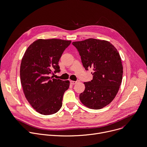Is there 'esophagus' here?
Instances as JSON below:
<instances>
[{"mask_svg":"<svg viewBox=\"0 0 147 147\" xmlns=\"http://www.w3.org/2000/svg\"><path fill=\"white\" fill-rule=\"evenodd\" d=\"M70 84L71 85H75L76 84H77V81H70Z\"/></svg>","mask_w":147,"mask_h":147,"instance_id":"esophagus-1","label":"esophagus"}]
</instances>
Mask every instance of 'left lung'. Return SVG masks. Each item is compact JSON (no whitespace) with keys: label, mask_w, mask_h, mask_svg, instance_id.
I'll use <instances>...</instances> for the list:
<instances>
[{"label":"left lung","mask_w":147,"mask_h":147,"mask_svg":"<svg viewBox=\"0 0 147 147\" xmlns=\"http://www.w3.org/2000/svg\"><path fill=\"white\" fill-rule=\"evenodd\" d=\"M86 70L92 68L93 80L84 82L81 102L92 109H100L115 98L122 82L123 67L120 55L109 42L93 38L72 43Z\"/></svg>","instance_id":"left-lung-1"}]
</instances>
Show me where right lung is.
I'll return each mask as SVG.
<instances>
[{"label":"right lung","mask_w":147,"mask_h":147,"mask_svg":"<svg viewBox=\"0 0 147 147\" xmlns=\"http://www.w3.org/2000/svg\"><path fill=\"white\" fill-rule=\"evenodd\" d=\"M71 42L39 39L24 54L20 68L22 86L27 100L40 114L53 115L62 107L63 96L70 82L50 76L60 71L58 62Z\"/></svg>","instance_id":"1"}]
</instances>
